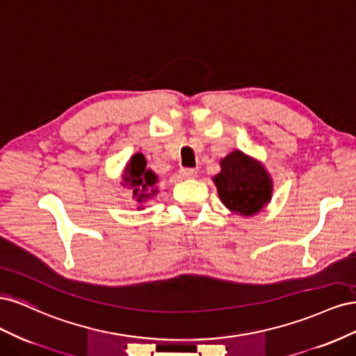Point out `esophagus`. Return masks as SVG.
I'll return each mask as SVG.
<instances>
[{"label":"esophagus","instance_id":"obj_1","mask_svg":"<svg viewBox=\"0 0 356 356\" xmlns=\"http://www.w3.org/2000/svg\"><path fill=\"white\" fill-rule=\"evenodd\" d=\"M196 174H197V170H196V169L186 168V169H182V170H181V177H182V178H195V177H196Z\"/></svg>","mask_w":356,"mask_h":356}]
</instances>
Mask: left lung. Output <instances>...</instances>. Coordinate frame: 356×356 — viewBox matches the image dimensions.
I'll list each match as a JSON object with an SVG mask.
<instances>
[{
    "label": "left lung",
    "instance_id": "left-lung-1",
    "mask_svg": "<svg viewBox=\"0 0 356 356\" xmlns=\"http://www.w3.org/2000/svg\"><path fill=\"white\" fill-rule=\"evenodd\" d=\"M213 177L218 196L232 212L252 217L272 199L273 182L260 161L234 149L221 161Z\"/></svg>",
    "mask_w": 356,
    "mask_h": 356
}]
</instances>
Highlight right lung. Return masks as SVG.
<instances>
[{"instance_id":"1","label":"right lung","mask_w":356,"mask_h":356,"mask_svg":"<svg viewBox=\"0 0 356 356\" xmlns=\"http://www.w3.org/2000/svg\"><path fill=\"white\" fill-rule=\"evenodd\" d=\"M123 186L129 187L134 193V199L138 203H144L157 195L156 182L157 175L152 169L147 168V160L143 153H136L131 157L124 168Z\"/></svg>"}]
</instances>
